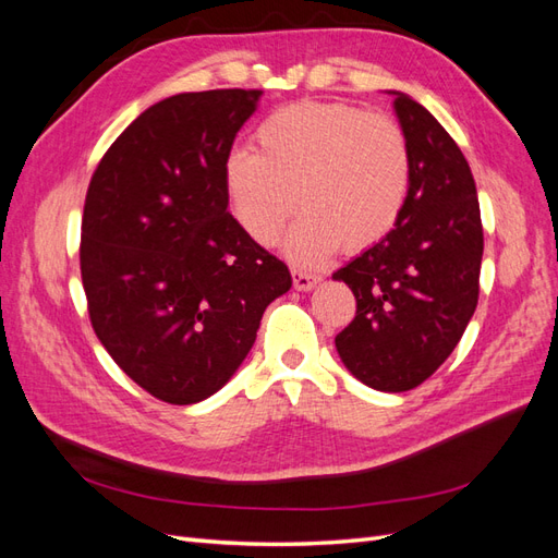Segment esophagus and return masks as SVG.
Here are the masks:
<instances>
[{
  "label": "esophagus",
  "mask_w": 558,
  "mask_h": 558,
  "mask_svg": "<svg viewBox=\"0 0 558 558\" xmlns=\"http://www.w3.org/2000/svg\"><path fill=\"white\" fill-rule=\"evenodd\" d=\"M316 283H318L316 275L305 272V269H300V267H293V286L298 291H312Z\"/></svg>",
  "instance_id": "1"
}]
</instances>
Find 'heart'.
<instances>
[{
  "instance_id": "heart-1",
  "label": "heart",
  "mask_w": 558,
  "mask_h": 558,
  "mask_svg": "<svg viewBox=\"0 0 558 558\" xmlns=\"http://www.w3.org/2000/svg\"><path fill=\"white\" fill-rule=\"evenodd\" d=\"M408 140L396 121L337 102H300L265 116L251 150H232L223 189L234 221L253 242L272 244L295 207L286 238L300 263L344 246L381 242L410 195Z\"/></svg>"
}]
</instances>
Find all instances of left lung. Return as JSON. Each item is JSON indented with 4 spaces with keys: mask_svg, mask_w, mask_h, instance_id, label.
Instances as JSON below:
<instances>
[{
    "mask_svg": "<svg viewBox=\"0 0 558 558\" xmlns=\"http://www.w3.org/2000/svg\"><path fill=\"white\" fill-rule=\"evenodd\" d=\"M388 93L410 148V195L396 228L332 275L356 295L335 347L365 386L402 393L449 359L475 314L484 232L461 148L410 95Z\"/></svg>",
    "mask_w": 558,
    "mask_h": 558,
    "instance_id": "8db88e82",
    "label": "left lung"
}]
</instances>
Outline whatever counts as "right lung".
I'll list each match as a JSON object with an SVG mask.
<instances>
[{"label": "right lung", "instance_id": "1", "mask_svg": "<svg viewBox=\"0 0 558 558\" xmlns=\"http://www.w3.org/2000/svg\"><path fill=\"white\" fill-rule=\"evenodd\" d=\"M263 90L181 93L125 128L90 179L81 279L123 373L170 404L214 396L291 272L228 211L223 165Z\"/></svg>", "mask_w": 558, "mask_h": 558}]
</instances>
